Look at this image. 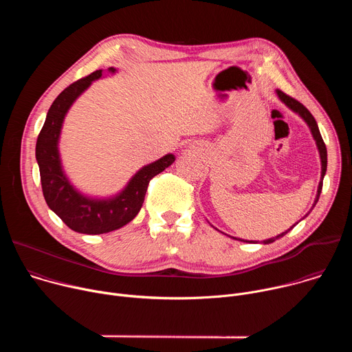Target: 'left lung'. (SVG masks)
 <instances>
[{"label":"left lung","instance_id":"left-lung-1","mask_svg":"<svg viewBox=\"0 0 352 352\" xmlns=\"http://www.w3.org/2000/svg\"><path fill=\"white\" fill-rule=\"evenodd\" d=\"M277 94H278V97L281 98V102H284L292 111H295V113H298L300 117H302L304 120H305V122L309 125V128H311V131H312V135H314V138H315V140H316V144H318V148H319V153H320V160H322V179H320V182H319V188H318V195H316V199H315V204H314V206L318 204V200H319V196H320V192H322V186H323V177H324V174H326V168H327V148H326V144H324V142H323V138H322V135H320V131H319V128H318V124H316V121H315V118H314V116L309 113V110L302 104V103H299L298 100H295L294 97H291V96H288V94H285L284 91H281L280 89H277ZM308 216V214H307ZM305 216V217H307ZM295 227V224L291 227V228H288L285 232H283V234H280V235H277L276 238H270V239H266V241H263V243H272V242H274L277 238H281V236H284L289 230H292ZM235 239V238H234ZM245 242H249V241H245ZM252 242V241H250Z\"/></svg>","mask_w":352,"mask_h":352}]
</instances>
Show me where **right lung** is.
<instances>
[{
	"mask_svg": "<svg viewBox=\"0 0 352 352\" xmlns=\"http://www.w3.org/2000/svg\"><path fill=\"white\" fill-rule=\"evenodd\" d=\"M102 71L97 69L74 82L58 94L47 113L36 143V159L45 204L71 230L80 234H106L133 220L143 205L150 179L175 160L173 155H167L143 167L118 196L109 200L87 199L72 188L63 174L57 147L63 121L75 98L89 87L91 80L102 76ZM110 71L116 69L110 68Z\"/></svg>",
	"mask_w": 352,
	"mask_h": 352,
	"instance_id": "obj_1",
	"label": "right lung"
}]
</instances>
